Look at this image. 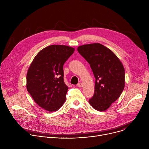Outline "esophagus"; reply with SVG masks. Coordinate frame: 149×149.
Wrapping results in <instances>:
<instances>
[{"instance_id":"1","label":"esophagus","mask_w":149,"mask_h":149,"mask_svg":"<svg viewBox=\"0 0 149 149\" xmlns=\"http://www.w3.org/2000/svg\"><path fill=\"white\" fill-rule=\"evenodd\" d=\"M77 86H78V87H82V84L81 83V82H79V83H78V85H77Z\"/></svg>"}]
</instances>
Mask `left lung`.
<instances>
[{"mask_svg": "<svg viewBox=\"0 0 149 149\" xmlns=\"http://www.w3.org/2000/svg\"><path fill=\"white\" fill-rule=\"evenodd\" d=\"M77 50L90 63L95 78L93 97L88 102L96 110L108 109L121 94L125 86V71L118 58L108 48L94 43Z\"/></svg>", "mask_w": 149, "mask_h": 149, "instance_id": "obj_1", "label": "left lung"}]
</instances>
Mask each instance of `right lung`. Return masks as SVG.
Wrapping results in <instances>:
<instances>
[{"label": "right lung", "instance_id": "add662e5", "mask_svg": "<svg viewBox=\"0 0 149 149\" xmlns=\"http://www.w3.org/2000/svg\"><path fill=\"white\" fill-rule=\"evenodd\" d=\"M74 48L52 45L36 55L28 70L26 88L35 102L52 112L65 101L68 87L63 81V66L74 53Z\"/></svg>", "mask_w": 149, "mask_h": 149}]
</instances>
